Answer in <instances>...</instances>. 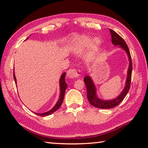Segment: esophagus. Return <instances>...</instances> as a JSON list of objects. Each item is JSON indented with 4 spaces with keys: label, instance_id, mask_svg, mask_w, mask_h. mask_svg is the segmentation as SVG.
Masks as SVG:
<instances>
[{
    "label": "esophagus",
    "instance_id": "esophagus-1",
    "mask_svg": "<svg viewBox=\"0 0 148 148\" xmlns=\"http://www.w3.org/2000/svg\"><path fill=\"white\" fill-rule=\"evenodd\" d=\"M80 71L79 70H76V69H71L67 71L66 76L71 78H73V77H79L80 76Z\"/></svg>",
    "mask_w": 148,
    "mask_h": 148
}]
</instances>
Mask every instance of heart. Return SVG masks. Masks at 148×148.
Here are the masks:
<instances>
[{
    "mask_svg": "<svg viewBox=\"0 0 148 148\" xmlns=\"http://www.w3.org/2000/svg\"><path fill=\"white\" fill-rule=\"evenodd\" d=\"M91 39L88 38V37L86 36H82L76 40V42H75V47L77 49H84L86 47H89L91 45L92 49L95 50L97 49L99 45L100 44V40L98 38H95L93 41L92 42V44Z\"/></svg>",
    "mask_w": 148,
    "mask_h": 148,
    "instance_id": "obj_1",
    "label": "heart"
}]
</instances>
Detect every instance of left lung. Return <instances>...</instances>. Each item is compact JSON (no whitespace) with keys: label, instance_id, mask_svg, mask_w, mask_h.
I'll use <instances>...</instances> for the list:
<instances>
[{"label":"left lung","instance_id":"1","mask_svg":"<svg viewBox=\"0 0 148 148\" xmlns=\"http://www.w3.org/2000/svg\"><path fill=\"white\" fill-rule=\"evenodd\" d=\"M110 33L112 36V42L115 46L119 45L120 47H122L125 51L127 52L128 55L129 59V67L127 72V78L126 81V84L123 89V91L121 92L119 97H117L116 99L111 100V101H103L102 99H99L96 95V88L94 86V84L92 83L91 78L89 76H87L84 77V82L86 84V89H87V99L92 106H93L98 108L102 109H109L112 108L116 107L117 105H119L123 101V100L126 97L127 92H129L130 87H131V76H132V59L131 53H130L129 49L126 42L119 35L114 32L113 30L110 29Z\"/></svg>","mask_w":148,"mask_h":148}]
</instances>
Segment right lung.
<instances>
[{"instance_id": "obj_1", "label": "right lung", "mask_w": 148, "mask_h": 148, "mask_svg": "<svg viewBox=\"0 0 148 148\" xmlns=\"http://www.w3.org/2000/svg\"><path fill=\"white\" fill-rule=\"evenodd\" d=\"M27 39H28V38H27ZM65 74H66L65 72L62 74L61 77V79H60V97H59L58 102H57V104H56V106H55L51 110H49V111L47 112H45V113H42V114L35 113L36 115H38V116H42V117L49 116V115H51V114H53V112H56V110H58L59 108L61 107V104L62 103V101H63V99H64L65 91H66V89L67 87V84L64 79H65ZM14 78L15 80V82H16V76H15V75H14Z\"/></svg>"}]
</instances>
